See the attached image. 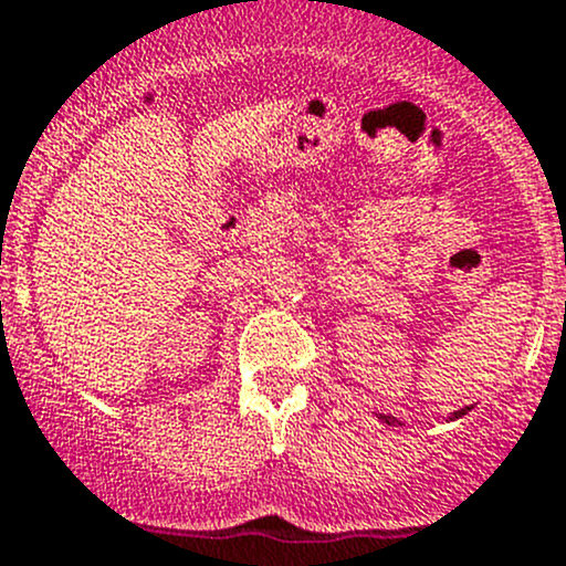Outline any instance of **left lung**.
Wrapping results in <instances>:
<instances>
[{
  "mask_svg": "<svg viewBox=\"0 0 566 566\" xmlns=\"http://www.w3.org/2000/svg\"><path fill=\"white\" fill-rule=\"evenodd\" d=\"M465 411H469V406H465V409H460L458 413H455V417H460V413H465ZM384 422H387V424H392V422H398V419H395V417H389V413H384Z\"/></svg>",
  "mask_w": 566,
  "mask_h": 566,
  "instance_id": "8db88e82",
  "label": "left lung"
}]
</instances>
